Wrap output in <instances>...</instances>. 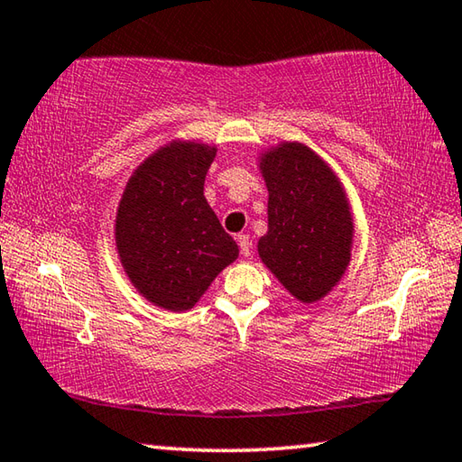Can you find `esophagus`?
<instances>
[{"label": "esophagus", "instance_id": "34e87169", "mask_svg": "<svg viewBox=\"0 0 462 462\" xmlns=\"http://www.w3.org/2000/svg\"><path fill=\"white\" fill-rule=\"evenodd\" d=\"M236 240H238V246H240L242 256H245V259H248V256H250V236H248V234H238Z\"/></svg>", "mask_w": 462, "mask_h": 462}]
</instances>
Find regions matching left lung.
<instances>
[{
	"label": "left lung",
	"mask_w": 462,
	"mask_h": 462,
	"mask_svg": "<svg viewBox=\"0 0 462 462\" xmlns=\"http://www.w3.org/2000/svg\"><path fill=\"white\" fill-rule=\"evenodd\" d=\"M261 173L269 230L259 240V256L297 300H322L346 271L353 248V216L338 177L300 143L264 152Z\"/></svg>",
	"instance_id": "obj_1"
}]
</instances>
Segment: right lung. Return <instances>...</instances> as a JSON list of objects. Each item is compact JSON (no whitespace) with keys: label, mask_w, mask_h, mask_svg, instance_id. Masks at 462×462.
Wrapping results in <instances>:
<instances>
[{"label":"right lung","mask_w":462,"mask_h":462,"mask_svg":"<svg viewBox=\"0 0 462 462\" xmlns=\"http://www.w3.org/2000/svg\"><path fill=\"white\" fill-rule=\"evenodd\" d=\"M216 146L171 143L140 165L116 216V246L132 285L154 306L185 311L217 273L238 259V245L203 198Z\"/></svg>","instance_id":"right-lung-1"}]
</instances>
